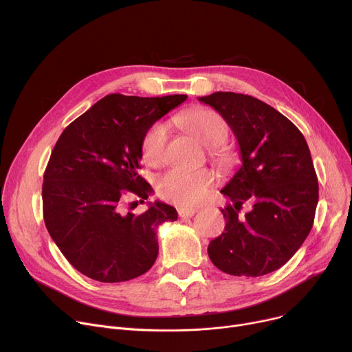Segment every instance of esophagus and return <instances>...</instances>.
Wrapping results in <instances>:
<instances>
[{"label":"esophagus","mask_w":352,"mask_h":352,"mask_svg":"<svg viewBox=\"0 0 352 352\" xmlns=\"http://www.w3.org/2000/svg\"><path fill=\"white\" fill-rule=\"evenodd\" d=\"M195 212H197L195 208H179V210H178V215H179L181 218H190V217H192Z\"/></svg>","instance_id":"1"}]
</instances>
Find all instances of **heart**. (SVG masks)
<instances>
[{"instance_id":"heart-1","label":"heart","mask_w":352,"mask_h":352,"mask_svg":"<svg viewBox=\"0 0 352 352\" xmlns=\"http://www.w3.org/2000/svg\"><path fill=\"white\" fill-rule=\"evenodd\" d=\"M175 121L187 129L202 145L218 146L228 137V124L212 109L197 108L179 114ZM166 126L155 122L148 126L141 140V153L146 164L160 165L165 157ZM215 182V177L208 170L181 171L173 170L162 175L158 181L160 195L181 207L199 204L208 195Z\"/></svg>"}]
</instances>
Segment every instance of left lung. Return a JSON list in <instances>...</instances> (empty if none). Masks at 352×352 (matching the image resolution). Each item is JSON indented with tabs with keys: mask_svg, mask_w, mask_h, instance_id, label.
<instances>
[{
	"mask_svg": "<svg viewBox=\"0 0 352 352\" xmlns=\"http://www.w3.org/2000/svg\"><path fill=\"white\" fill-rule=\"evenodd\" d=\"M201 102L223 117L238 141L241 166L221 190L224 232L208 245L212 264L230 275L260 276L281 268L308 236L318 179L308 144L280 111L251 96L218 91ZM253 210L244 217V200Z\"/></svg>",
	"mask_w": 352,
	"mask_h": 352,
	"instance_id": "1",
	"label": "left lung"
}]
</instances>
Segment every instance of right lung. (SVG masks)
I'll use <instances>...</instances> for the list:
<instances>
[{
    "label": "right lung",
    "mask_w": 352,
    "mask_h": 352,
    "mask_svg": "<svg viewBox=\"0 0 352 352\" xmlns=\"http://www.w3.org/2000/svg\"><path fill=\"white\" fill-rule=\"evenodd\" d=\"M186 100L109 94L72 121L55 144L43 184L45 227L68 263L88 278L122 283L154 265L158 227L175 221L177 210L155 201L135 215L122 211V201L129 192L140 202L150 195L151 186L138 174L141 140L148 126Z\"/></svg>",
    "instance_id": "obj_1"
}]
</instances>
